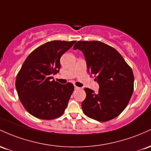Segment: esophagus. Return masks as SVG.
I'll use <instances>...</instances> for the list:
<instances>
[{
    "label": "esophagus",
    "mask_w": 151,
    "mask_h": 151,
    "mask_svg": "<svg viewBox=\"0 0 151 151\" xmlns=\"http://www.w3.org/2000/svg\"><path fill=\"white\" fill-rule=\"evenodd\" d=\"M81 88H79V87H78V86H74V89L75 90H78V89H80Z\"/></svg>",
    "instance_id": "1"
}]
</instances>
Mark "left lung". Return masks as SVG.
Returning <instances> with one entry per match:
<instances>
[{
    "label": "left lung",
    "mask_w": 151,
    "mask_h": 151,
    "mask_svg": "<svg viewBox=\"0 0 151 151\" xmlns=\"http://www.w3.org/2000/svg\"><path fill=\"white\" fill-rule=\"evenodd\" d=\"M84 54L88 72L99 84L98 92L85 88L81 103L84 114L106 122L119 116L129 102L134 87L131 68L113 47L98 40L78 41L73 46Z\"/></svg>",
    "instance_id": "8db88e82"
}]
</instances>
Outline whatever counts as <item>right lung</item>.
I'll return each instance as SVG.
<instances>
[{"label": "right lung", "instance_id": "add662e5", "mask_svg": "<svg viewBox=\"0 0 151 151\" xmlns=\"http://www.w3.org/2000/svg\"><path fill=\"white\" fill-rule=\"evenodd\" d=\"M76 40H53L35 49L27 57L16 79V88L25 109L35 118L51 120L65 111L73 85L52 80L60 68V59Z\"/></svg>", "mask_w": 151, "mask_h": 151}]
</instances>
